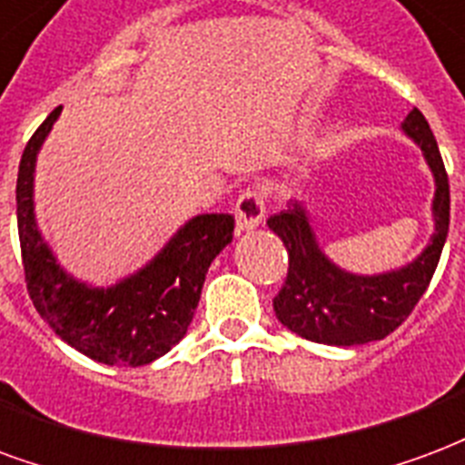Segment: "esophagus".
I'll return each mask as SVG.
<instances>
[{"label": "esophagus", "instance_id": "esophagus-1", "mask_svg": "<svg viewBox=\"0 0 465 465\" xmlns=\"http://www.w3.org/2000/svg\"><path fill=\"white\" fill-rule=\"evenodd\" d=\"M263 214H266V202H263V194L256 192V189H246L242 197L236 199L233 216H236V229H239V233L253 232L263 222Z\"/></svg>", "mask_w": 465, "mask_h": 465}]
</instances>
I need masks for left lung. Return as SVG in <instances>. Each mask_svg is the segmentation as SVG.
Masks as SVG:
<instances>
[{"label": "left lung", "mask_w": 465, "mask_h": 465, "mask_svg": "<svg viewBox=\"0 0 465 465\" xmlns=\"http://www.w3.org/2000/svg\"><path fill=\"white\" fill-rule=\"evenodd\" d=\"M401 130L421 147L436 182L431 204L434 236L411 263L377 276H357L335 266L318 246L308 212L301 202H291L288 209L266 222L288 251V276L273 298V311L295 335L320 345L338 347L387 338L409 318L431 283L449 233V174L434 133L419 110L409 113Z\"/></svg>", "instance_id": "obj_1"}]
</instances>
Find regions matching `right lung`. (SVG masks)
I'll return each mask as SVG.
<instances>
[{
    "instance_id": "obj_1",
    "label": "right lung",
    "mask_w": 465,
    "mask_h": 465,
    "mask_svg": "<svg viewBox=\"0 0 465 465\" xmlns=\"http://www.w3.org/2000/svg\"><path fill=\"white\" fill-rule=\"evenodd\" d=\"M58 115L61 105L31 135L16 177V226L26 291L49 328L85 357L115 367L150 364L187 335L206 271L233 239V216L189 219L147 266L110 288L75 281L44 242L34 216L36 154Z\"/></svg>"
}]
</instances>
